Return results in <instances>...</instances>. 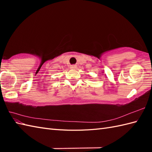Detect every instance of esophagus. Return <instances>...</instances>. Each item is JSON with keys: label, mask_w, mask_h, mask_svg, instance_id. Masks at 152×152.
I'll return each mask as SVG.
<instances>
[{"label": "esophagus", "mask_w": 152, "mask_h": 152, "mask_svg": "<svg viewBox=\"0 0 152 152\" xmlns=\"http://www.w3.org/2000/svg\"><path fill=\"white\" fill-rule=\"evenodd\" d=\"M70 68L71 70H75L77 68V66L76 65H71Z\"/></svg>", "instance_id": "obj_1"}]
</instances>
